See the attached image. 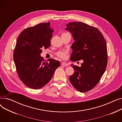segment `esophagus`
Wrapping results in <instances>:
<instances>
[{"instance_id":"1","label":"esophagus","mask_w":122,"mask_h":122,"mask_svg":"<svg viewBox=\"0 0 122 122\" xmlns=\"http://www.w3.org/2000/svg\"><path fill=\"white\" fill-rule=\"evenodd\" d=\"M61 64H62V66H68V64L67 63L65 62H62Z\"/></svg>"}]
</instances>
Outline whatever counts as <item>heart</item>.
<instances>
[{"label": "heart", "mask_w": 122, "mask_h": 122, "mask_svg": "<svg viewBox=\"0 0 122 122\" xmlns=\"http://www.w3.org/2000/svg\"><path fill=\"white\" fill-rule=\"evenodd\" d=\"M69 34L68 33H64L62 34ZM66 54H67V52H63V51H59L58 52H57L56 55L57 56H58L59 58L61 59H65L66 58Z\"/></svg>", "instance_id": "b5f03b06"}]
</instances>
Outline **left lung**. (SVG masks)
Wrapping results in <instances>:
<instances>
[{
  "label": "left lung",
  "mask_w": 122,
  "mask_h": 122,
  "mask_svg": "<svg viewBox=\"0 0 122 122\" xmlns=\"http://www.w3.org/2000/svg\"><path fill=\"white\" fill-rule=\"evenodd\" d=\"M66 26L65 30L70 31L75 41L70 60L84 62L80 67L71 65L74 73L69 80L76 90L85 92L97 85L105 71L108 61L106 41L98 29L84 23L70 22Z\"/></svg>",
  "instance_id": "8db88e82"
}]
</instances>
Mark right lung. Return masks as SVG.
<instances>
[{"instance_id": "add662e5", "label": "right lung", "mask_w": 122, "mask_h": 122, "mask_svg": "<svg viewBox=\"0 0 122 122\" xmlns=\"http://www.w3.org/2000/svg\"><path fill=\"white\" fill-rule=\"evenodd\" d=\"M53 30L50 23H43L24 29L17 38L13 59L20 80L27 87L40 89L52 78L60 62L41 56L42 49L50 46Z\"/></svg>"}]
</instances>
